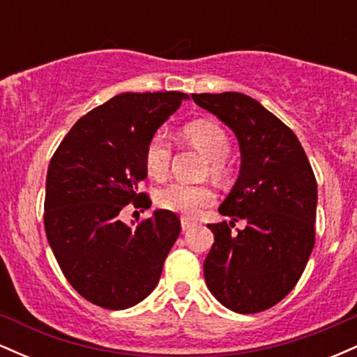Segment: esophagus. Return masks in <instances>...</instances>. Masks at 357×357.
<instances>
[{
	"label": "esophagus",
	"mask_w": 357,
	"mask_h": 357,
	"mask_svg": "<svg viewBox=\"0 0 357 357\" xmlns=\"http://www.w3.org/2000/svg\"><path fill=\"white\" fill-rule=\"evenodd\" d=\"M195 225H196V221L186 218V216H183V218H181V228H183V230H190V228L195 227Z\"/></svg>",
	"instance_id": "esophagus-1"
}]
</instances>
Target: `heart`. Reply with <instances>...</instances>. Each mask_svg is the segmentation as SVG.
Instances as JSON below:
<instances>
[{
    "instance_id": "heart-1",
    "label": "heart",
    "mask_w": 357,
    "mask_h": 357,
    "mask_svg": "<svg viewBox=\"0 0 357 357\" xmlns=\"http://www.w3.org/2000/svg\"><path fill=\"white\" fill-rule=\"evenodd\" d=\"M181 136L210 159V173L215 178H223L227 173L225 155L230 151V139L220 124L213 121H192L183 127ZM171 142L165 134H154L144 151V166L147 174L154 179L166 178L171 165ZM215 202V192L206 184H191L173 181L155 195V203L165 210L195 216L202 208Z\"/></svg>"
}]
</instances>
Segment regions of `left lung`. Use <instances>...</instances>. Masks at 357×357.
<instances>
[{"instance_id":"8db88e82","label":"left lung","mask_w":357,"mask_h":357,"mask_svg":"<svg viewBox=\"0 0 357 357\" xmlns=\"http://www.w3.org/2000/svg\"><path fill=\"white\" fill-rule=\"evenodd\" d=\"M233 130L241 165L218 211L231 216L208 225L215 243L204 260V280L220 304L238 314L267 310L304 272L315 243L317 183L304 147L280 119L238 92L191 93ZM245 227L235 234V220Z\"/></svg>"}]
</instances>
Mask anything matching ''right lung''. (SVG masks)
Segmentation results:
<instances>
[{
	"label": "right lung",
	"instance_id": "right-lung-1",
	"mask_svg": "<svg viewBox=\"0 0 357 357\" xmlns=\"http://www.w3.org/2000/svg\"><path fill=\"white\" fill-rule=\"evenodd\" d=\"M188 99L183 92L119 93L77 121L47 173L45 231L65 278L82 297L110 310L139 304L158 285L181 231L178 215L155 210L129 227V203L149 208L139 192L149 139Z\"/></svg>",
	"mask_w": 357,
	"mask_h": 357
}]
</instances>
